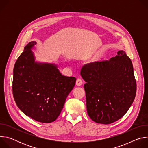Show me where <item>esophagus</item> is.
I'll list each match as a JSON object with an SVG mask.
<instances>
[{
    "mask_svg": "<svg viewBox=\"0 0 148 148\" xmlns=\"http://www.w3.org/2000/svg\"><path fill=\"white\" fill-rule=\"evenodd\" d=\"M82 84V81L80 78H77L76 80V86H81Z\"/></svg>",
    "mask_w": 148,
    "mask_h": 148,
    "instance_id": "34e87169",
    "label": "esophagus"
}]
</instances>
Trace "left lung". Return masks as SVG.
<instances>
[{"label": "left lung", "instance_id": "8db88e82", "mask_svg": "<svg viewBox=\"0 0 148 148\" xmlns=\"http://www.w3.org/2000/svg\"><path fill=\"white\" fill-rule=\"evenodd\" d=\"M81 75L86 82L87 110L92 121L110 124L128 111L135 98L136 83L132 62L123 50L110 60L85 65Z\"/></svg>", "mask_w": 148, "mask_h": 148}]
</instances>
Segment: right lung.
<instances>
[{
    "mask_svg": "<svg viewBox=\"0 0 148 148\" xmlns=\"http://www.w3.org/2000/svg\"><path fill=\"white\" fill-rule=\"evenodd\" d=\"M36 44L35 41L29 43L16 61L13 94L17 107L26 115L50 123L60 115L76 78L62 75L57 64L36 61L32 50Z\"/></svg>",
    "mask_w": 148,
    "mask_h": 148,
    "instance_id": "add662e5",
    "label": "right lung"
}]
</instances>
